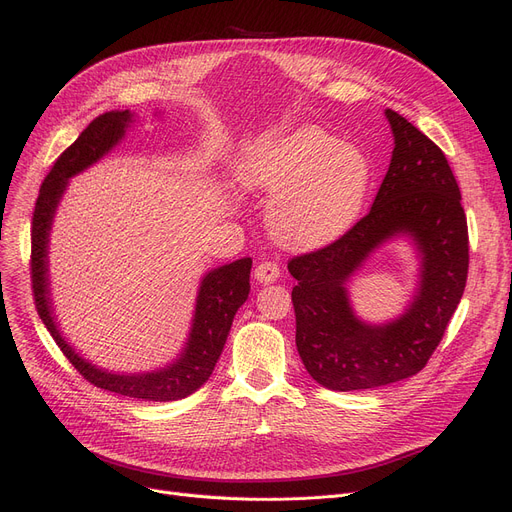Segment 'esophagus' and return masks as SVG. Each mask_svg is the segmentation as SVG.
<instances>
[{
	"instance_id": "34e87169",
	"label": "esophagus",
	"mask_w": 512,
	"mask_h": 512,
	"mask_svg": "<svg viewBox=\"0 0 512 512\" xmlns=\"http://www.w3.org/2000/svg\"><path fill=\"white\" fill-rule=\"evenodd\" d=\"M280 263L274 259H265L255 267V278L261 284H272L280 278Z\"/></svg>"
}]
</instances>
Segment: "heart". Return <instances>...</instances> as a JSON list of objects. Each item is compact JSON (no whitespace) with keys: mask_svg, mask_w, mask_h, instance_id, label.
I'll return each mask as SVG.
<instances>
[{"mask_svg":"<svg viewBox=\"0 0 512 512\" xmlns=\"http://www.w3.org/2000/svg\"><path fill=\"white\" fill-rule=\"evenodd\" d=\"M240 180L274 193L267 224L292 245H319L351 226L365 203L371 170L365 155L321 128H301L251 149Z\"/></svg>","mask_w":512,"mask_h":512,"instance_id":"obj_1","label":"heart"}]
</instances>
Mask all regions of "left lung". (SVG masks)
I'll list each match as a JSON object with an SVG mask.
<instances>
[{
  "mask_svg": "<svg viewBox=\"0 0 512 512\" xmlns=\"http://www.w3.org/2000/svg\"><path fill=\"white\" fill-rule=\"evenodd\" d=\"M394 132L390 168L365 218L330 245L288 261L297 348L311 378L338 392L411 378L438 348L461 303L469 232L461 191L442 149L386 110ZM409 233L422 253V284L392 325L367 327L347 303L345 282L384 239Z\"/></svg>",
  "mask_w": 512,
  "mask_h": 512,
  "instance_id": "obj_1",
  "label": "left lung"
}]
</instances>
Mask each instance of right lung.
<instances>
[{
	"instance_id": "right-lung-1",
	"label": "right lung",
	"mask_w": 512,
	"mask_h": 512,
	"mask_svg": "<svg viewBox=\"0 0 512 512\" xmlns=\"http://www.w3.org/2000/svg\"><path fill=\"white\" fill-rule=\"evenodd\" d=\"M132 114L124 112H105L97 116L80 137L56 159L45 176L39 197L33 211L31 228V280L35 307L49 330V334L60 346V351L74 365V369L83 375L87 382L97 388L110 390L130 398L143 400H180L201 388L218 363L222 348L226 344L234 313L247 301L251 290V257L238 259L234 263L222 265L218 270L209 272L197 297V309L193 319L191 338L186 342L184 353L166 369L141 375H116L110 371L97 369L95 365L80 359L72 348L60 336V330L51 315L49 290H47V236L51 228L53 213L60 203L62 193L66 191V182L74 174L83 172L91 164L110 151L122 137L130 124Z\"/></svg>"
}]
</instances>
